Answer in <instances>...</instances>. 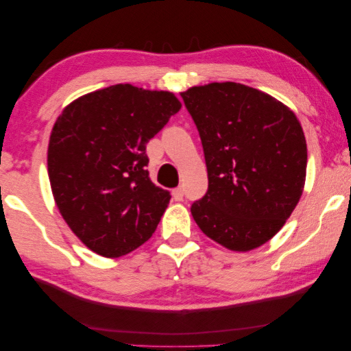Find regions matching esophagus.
I'll use <instances>...</instances> for the list:
<instances>
[{
	"instance_id": "34e87169",
	"label": "esophagus",
	"mask_w": 351,
	"mask_h": 351,
	"mask_svg": "<svg viewBox=\"0 0 351 351\" xmlns=\"http://www.w3.org/2000/svg\"><path fill=\"white\" fill-rule=\"evenodd\" d=\"M172 196H174V199L177 200V202H180V200H183V188L182 186H177L174 191H172Z\"/></svg>"
}]
</instances>
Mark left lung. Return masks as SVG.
Returning <instances> with one entry per match:
<instances>
[{
    "label": "left lung",
    "mask_w": 351,
    "mask_h": 351,
    "mask_svg": "<svg viewBox=\"0 0 351 351\" xmlns=\"http://www.w3.org/2000/svg\"><path fill=\"white\" fill-rule=\"evenodd\" d=\"M202 141L208 191L191 205L199 228L221 245L247 252L278 233L300 200L306 140L294 112L237 82L180 93Z\"/></svg>",
    "instance_id": "1"
}]
</instances>
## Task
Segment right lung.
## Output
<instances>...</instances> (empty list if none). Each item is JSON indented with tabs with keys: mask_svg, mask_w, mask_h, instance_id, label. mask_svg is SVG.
<instances>
[{
	"mask_svg": "<svg viewBox=\"0 0 351 351\" xmlns=\"http://www.w3.org/2000/svg\"><path fill=\"white\" fill-rule=\"evenodd\" d=\"M180 101L118 84L73 101L53 128L48 176L68 227L95 254L118 258L152 237L171 194L149 179L146 145Z\"/></svg>",
	"mask_w": 351,
	"mask_h": 351,
	"instance_id": "obj_1",
	"label": "right lung"
}]
</instances>
